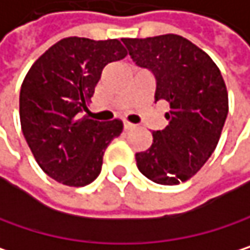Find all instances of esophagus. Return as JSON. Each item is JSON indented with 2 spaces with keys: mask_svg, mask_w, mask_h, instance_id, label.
Segmentation results:
<instances>
[{
  "mask_svg": "<svg viewBox=\"0 0 250 250\" xmlns=\"http://www.w3.org/2000/svg\"><path fill=\"white\" fill-rule=\"evenodd\" d=\"M135 129V124L129 123V121H124V130H132Z\"/></svg>",
  "mask_w": 250,
  "mask_h": 250,
  "instance_id": "obj_1",
  "label": "esophagus"
}]
</instances>
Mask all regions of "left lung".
Segmentation results:
<instances>
[{"label":"left lung","mask_w":250,"mask_h":250,"mask_svg":"<svg viewBox=\"0 0 250 250\" xmlns=\"http://www.w3.org/2000/svg\"><path fill=\"white\" fill-rule=\"evenodd\" d=\"M133 61L157 79L155 101H166V129L152 132V145L136 154L139 171L158 185L174 186L193 177L220 141L229 93L212 58L189 39L167 33L124 38Z\"/></svg>","instance_id":"obj_1"}]
</instances>
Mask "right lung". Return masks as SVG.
Segmentation results:
<instances>
[{"instance_id":"right-lung-1","label":"right lung","mask_w":250,"mask_h":250,"mask_svg":"<svg viewBox=\"0 0 250 250\" xmlns=\"http://www.w3.org/2000/svg\"><path fill=\"white\" fill-rule=\"evenodd\" d=\"M127 55L118 39L70 36L48 48L29 68L20 89L24 139L51 179L70 188L92 183L123 121L83 115L104 67Z\"/></svg>"}]
</instances>
